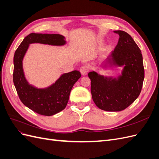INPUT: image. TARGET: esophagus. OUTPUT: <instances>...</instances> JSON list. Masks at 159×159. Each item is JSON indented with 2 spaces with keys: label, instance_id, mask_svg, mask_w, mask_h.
Wrapping results in <instances>:
<instances>
[{
  "label": "esophagus",
  "instance_id": "esophagus-1",
  "mask_svg": "<svg viewBox=\"0 0 159 159\" xmlns=\"http://www.w3.org/2000/svg\"><path fill=\"white\" fill-rule=\"evenodd\" d=\"M88 71H89V67L88 66H84L81 67L80 69V72L82 75H87Z\"/></svg>",
  "mask_w": 159,
  "mask_h": 159
}]
</instances>
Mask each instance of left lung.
<instances>
[{
    "mask_svg": "<svg viewBox=\"0 0 159 159\" xmlns=\"http://www.w3.org/2000/svg\"><path fill=\"white\" fill-rule=\"evenodd\" d=\"M113 32L119 36L117 45L100 68L123 67L121 74L113 77L102 75L98 71L88 73L93 102L107 111H120L133 103L141 93L145 78L143 56L135 42L125 31Z\"/></svg>",
    "mask_w": 159,
    "mask_h": 159,
    "instance_id": "obj_1",
    "label": "left lung"
}]
</instances>
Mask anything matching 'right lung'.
<instances>
[{
  "mask_svg": "<svg viewBox=\"0 0 159 159\" xmlns=\"http://www.w3.org/2000/svg\"><path fill=\"white\" fill-rule=\"evenodd\" d=\"M65 38L60 34L31 33L25 38L14 53L13 81L19 98L25 106L40 115L52 116L64 109L71 90L80 78L81 74L78 70L63 74L48 87L38 88L26 80L23 59L31 44L63 46L67 44Z\"/></svg>",
  "mask_w": 159,
  "mask_h": 159,
  "instance_id": "right-lung-1",
  "label": "right lung"
}]
</instances>
